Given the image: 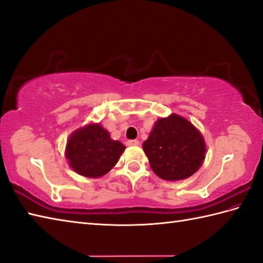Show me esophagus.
I'll return each instance as SVG.
<instances>
[{"instance_id": "34e87169", "label": "esophagus", "mask_w": 263, "mask_h": 263, "mask_svg": "<svg viewBox=\"0 0 263 263\" xmlns=\"http://www.w3.org/2000/svg\"><path fill=\"white\" fill-rule=\"evenodd\" d=\"M127 146H139V140H128L127 142Z\"/></svg>"}]
</instances>
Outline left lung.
Masks as SVG:
<instances>
[{"mask_svg":"<svg viewBox=\"0 0 263 263\" xmlns=\"http://www.w3.org/2000/svg\"><path fill=\"white\" fill-rule=\"evenodd\" d=\"M142 148L154 173L167 181L192 177L206 155L202 133L178 114L158 118Z\"/></svg>","mask_w":263,"mask_h":263,"instance_id":"8db88e82","label":"left lung"}]
</instances>
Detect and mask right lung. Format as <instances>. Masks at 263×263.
<instances>
[{"mask_svg":"<svg viewBox=\"0 0 263 263\" xmlns=\"http://www.w3.org/2000/svg\"><path fill=\"white\" fill-rule=\"evenodd\" d=\"M125 146L112 140L100 123H89L71 133L65 156L69 166L85 178H100L116 165Z\"/></svg>","mask_w":263,"mask_h":263,"instance_id":"right-lung-1","label":"right lung"}]
</instances>
